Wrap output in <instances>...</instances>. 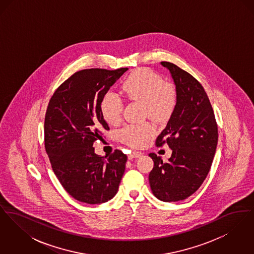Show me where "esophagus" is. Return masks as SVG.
Listing matches in <instances>:
<instances>
[{
    "mask_svg": "<svg viewBox=\"0 0 254 254\" xmlns=\"http://www.w3.org/2000/svg\"><path fill=\"white\" fill-rule=\"evenodd\" d=\"M143 155L142 152H139V151H132L129 155H128V159L131 160L133 158L141 157Z\"/></svg>",
    "mask_w": 254,
    "mask_h": 254,
    "instance_id": "1",
    "label": "esophagus"
}]
</instances>
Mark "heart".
<instances>
[{
	"label": "heart",
	"mask_w": 254,
	"mask_h": 254,
	"mask_svg": "<svg viewBox=\"0 0 254 254\" xmlns=\"http://www.w3.org/2000/svg\"><path fill=\"white\" fill-rule=\"evenodd\" d=\"M122 93L129 100L141 103L144 115L157 122L169 119L177 101L174 86L146 67L134 70L123 82ZM123 109V100L114 93H107L101 101L102 115L110 125L120 123ZM154 134V127L148 123L126 125L119 132L122 141L133 147L146 145Z\"/></svg>",
	"instance_id": "heart-1"
}]
</instances>
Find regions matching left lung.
Listing matches in <instances>:
<instances>
[{
    "instance_id": "1",
    "label": "left lung",
    "mask_w": 254,
    "mask_h": 254,
    "mask_svg": "<svg viewBox=\"0 0 254 254\" xmlns=\"http://www.w3.org/2000/svg\"><path fill=\"white\" fill-rule=\"evenodd\" d=\"M176 85L177 101L156 145L172 149L169 162L149 153L154 167L148 180L154 196L164 202L190 197L201 187L210 169L218 142L217 123L204 87L176 64L162 62Z\"/></svg>"
}]
</instances>
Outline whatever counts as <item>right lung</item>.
I'll return each mask as SVG.
<instances>
[{"mask_svg": "<svg viewBox=\"0 0 254 254\" xmlns=\"http://www.w3.org/2000/svg\"><path fill=\"white\" fill-rule=\"evenodd\" d=\"M128 68L83 69L55 90L45 118V147L52 169L74 199L91 205L112 199L118 191L127 156L115 149L99 156L92 146L109 125L101 101Z\"/></svg>", "mask_w": 254, "mask_h": 254, "instance_id": "add662e5", "label": "right lung"}]
</instances>
